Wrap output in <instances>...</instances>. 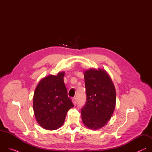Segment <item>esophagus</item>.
I'll return each mask as SVG.
<instances>
[{"instance_id":"esophagus-1","label":"esophagus","mask_w":152,"mask_h":152,"mask_svg":"<svg viewBox=\"0 0 152 152\" xmlns=\"http://www.w3.org/2000/svg\"><path fill=\"white\" fill-rule=\"evenodd\" d=\"M72 102H73V104L75 106V105L76 104V98H73V99H72Z\"/></svg>"}]
</instances>
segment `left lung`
<instances>
[{
	"instance_id": "1",
	"label": "left lung",
	"mask_w": 152,
	"mask_h": 152,
	"mask_svg": "<svg viewBox=\"0 0 152 152\" xmlns=\"http://www.w3.org/2000/svg\"><path fill=\"white\" fill-rule=\"evenodd\" d=\"M86 102L82 109L84 125L97 130L111 118L116 104V91L110 75L102 69L84 72Z\"/></svg>"
}]
</instances>
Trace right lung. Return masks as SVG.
<instances>
[{"instance_id":"right-lung-1","label":"right lung","mask_w":152,"mask_h":152,"mask_svg":"<svg viewBox=\"0 0 152 152\" xmlns=\"http://www.w3.org/2000/svg\"><path fill=\"white\" fill-rule=\"evenodd\" d=\"M65 72L50 75L38 83L33 97V109L37 123L49 131L59 129L67 113L74 106L64 82Z\"/></svg>"}]
</instances>
